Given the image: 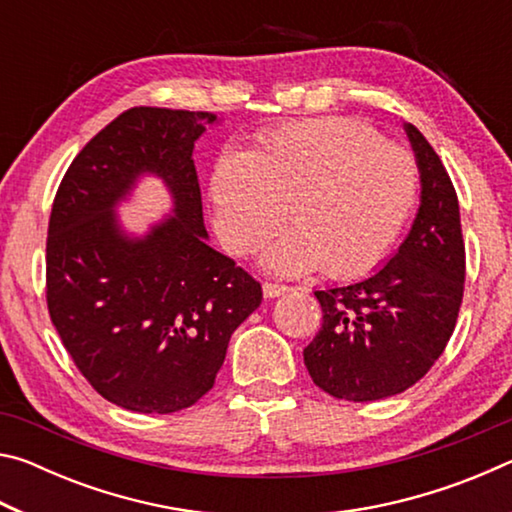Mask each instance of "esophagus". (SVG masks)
I'll return each instance as SVG.
<instances>
[{"label": "esophagus", "mask_w": 512, "mask_h": 512, "mask_svg": "<svg viewBox=\"0 0 512 512\" xmlns=\"http://www.w3.org/2000/svg\"><path fill=\"white\" fill-rule=\"evenodd\" d=\"M262 289H264V298H280L284 293L291 291V287H287V284H277V282H264Z\"/></svg>", "instance_id": "esophagus-1"}]
</instances>
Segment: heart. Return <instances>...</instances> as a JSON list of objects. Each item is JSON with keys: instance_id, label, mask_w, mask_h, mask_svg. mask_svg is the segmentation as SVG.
Listing matches in <instances>:
<instances>
[{"instance_id": "heart-1", "label": "heart", "mask_w": 512, "mask_h": 512, "mask_svg": "<svg viewBox=\"0 0 512 512\" xmlns=\"http://www.w3.org/2000/svg\"><path fill=\"white\" fill-rule=\"evenodd\" d=\"M225 248L250 255L287 219L296 228L264 264L298 275L323 266L336 280L370 271L400 232L415 198V164L397 144L350 119L293 121L255 149L225 153L210 178Z\"/></svg>"}]
</instances>
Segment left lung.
Wrapping results in <instances>:
<instances>
[{
	"label": "left lung",
	"instance_id": "obj_1",
	"mask_svg": "<svg viewBox=\"0 0 512 512\" xmlns=\"http://www.w3.org/2000/svg\"><path fill=\"white\" fill-rule=\"evenodd\" d=\"M422 201L395 257L348 287L316 291L323 327L305 348L318 388L336 400L375 402L404 393L445 352L465 289V241L452 178L418 128Z\"/></svg>",
	"mask_w": 512,
	"mask_h": 512
}]
</instances>
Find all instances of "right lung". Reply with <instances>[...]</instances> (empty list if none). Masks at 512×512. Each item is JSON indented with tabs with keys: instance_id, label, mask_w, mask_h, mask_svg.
I'll return each mask as SVG.
<instances>
[{
	"instance_id": "right-lung-1",
	"label": "right lung",
	"mask_w": 512,
	"mask_h": 512,
	"mask_svg": "<svg viewBox=\"0 0 512 512\" xmlns=\"http://www.w3.org/2000/svg\"><path fill=\"white\" fill-rule=\"evenodd\" d=\"M212 112L137 106L83 146L60 180L47 230V307L65 350L108 402L176 413L212 391L230 336L262 284L207 246L194 142ZM144 170L174 194L176 217L144 240L111 207Z\"/></svg>"
}]
</instances>
